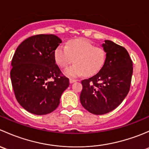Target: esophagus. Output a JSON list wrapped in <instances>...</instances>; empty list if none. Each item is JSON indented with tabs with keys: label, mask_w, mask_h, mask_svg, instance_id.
Here are the masks:
<instances>
[{
	"label": "esophagus",
	"mask_w": 149,
	"mask_h": 149,
	"mask_svg": "<svg viewBox=\"0 0 149 149\" xmlns=\"http://www.w3.org/2000/svg\"><path fill=\"white\" fill-rule=\"evenodd\" d=\"M70 84H73V83H74V82H76V81H77V79H70Z\"/></svg>",
	"instance_id": "1"
}]
</instances>
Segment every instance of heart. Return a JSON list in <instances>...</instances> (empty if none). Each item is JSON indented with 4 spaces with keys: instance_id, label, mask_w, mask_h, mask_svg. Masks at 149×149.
<instances>
[{
    "instance_id": "obj_1",
    "label": "heart",
    "mask_w": 149,
    "mask_h": 149,
    "mask_svg": "<svg viewBox=\"0 0 149 149\" xmlns=\"http://www.w3.org/2000/svg\"><path fill=\"white\" fill-rule=\"evenodd\" d=\"M56 63L61 68H65L73 62L76 63L65 70L70 77H77L85 74L92 76L102 68L107 59L105 49L96 47L90 40L85 38L72 40L68 45L57 47L54 52Z\"/></svg>"
}]
</instances>
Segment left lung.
I'll return each instance as SVG.
<instances>
[{
  "label": "left lung",
  "mask_w": 149,
  "mask_h": 149,
  "mask_svg": "<svg viewBox=\"0 0 149 149\" xmlns=\"http://www.w3.org/2000/svg\"><path fill=\"white\" fill-rule=\"evenodd\" d=\"M107 59L98 73L81 81L80 101L86 110L104 115L118 107L130 91L133 61L126 49L110 40L102 45Z\"/></svg>",
  "instance_id": "left-lung-1"
}]
</instances>
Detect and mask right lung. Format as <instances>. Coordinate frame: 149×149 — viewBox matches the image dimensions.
<instances>
[{"instance_id": "add662e5", "label": "right lung", "mask_w": 149, "mask_h": 149, "mask_svg": "<svg viewBox=\"0 0 149 149\" xmlns=\"http://www.w3.org/2000/svg\"><path fill=\"white\" fill-rule=\"evenodd\" d=\"M61 42L54 34L32 36L19 45L12 58L10 75L15 97L22 107L34 115L55 110L69 86V79L54 57Z\"/></svg>"}]
</instances>
